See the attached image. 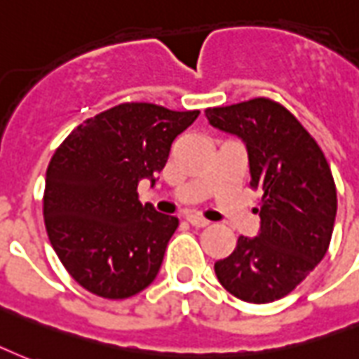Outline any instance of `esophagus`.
<instances>
[{"instance_id":"esophagus-1","label":"esophagus","mask_w":359,"mask_h":359,"mask_svg":"<svg viewBox=\"0 0 359 359\" xmlns=\"http://www.w3.org/2000/svg\"><path fill=\"white\" fill-rule=\"evenodd\" d=\"M187 220L192 224V226L196 228H205L209 226V220L203 219V217H200V215H188Z\"/></svg>"}]
</instances>
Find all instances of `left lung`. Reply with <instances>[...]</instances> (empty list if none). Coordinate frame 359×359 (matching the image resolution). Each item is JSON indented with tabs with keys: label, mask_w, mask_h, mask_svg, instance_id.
<instances>
[{
	"label": "left lung",
	"mask_w": 359,
	"mask_h": 359,
	"mask_svg": "<svg viewBox=\"0 0 359 359\" xmlns=\"http://www.w3.org/2000/svg\"><path fill=\"white\" fill-rule=\"evenodd\" d=\"M205 118L245 144L251 187L261 194L259 233L240 236L233 253L215 262V274L241 301H278L327 253L337 215L327 159L299 119L270 98L207 108Z\"/></svg>",
	"instance_id": "1"
}]
</instances>
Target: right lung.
<instances>
[{
    "label": "right lung",
    "mask_w": 359,
    "mask_h": 359,
    "mask_svg": "<svg viewBox=\"0 0 359 359\" xmlns=\"http://www.w3.org/2000/svg\"><path fill=\"white\" fill-rule=\"evenodd\" d=\"M198 116L127 102L87 119L58 146L45 177V228L81 287L127 299L156 280L179 219L142 205L137 187L156 184L172 140Z\"/></svg>",
    "instance_id": "right-lung-1"
}]
</instances>
